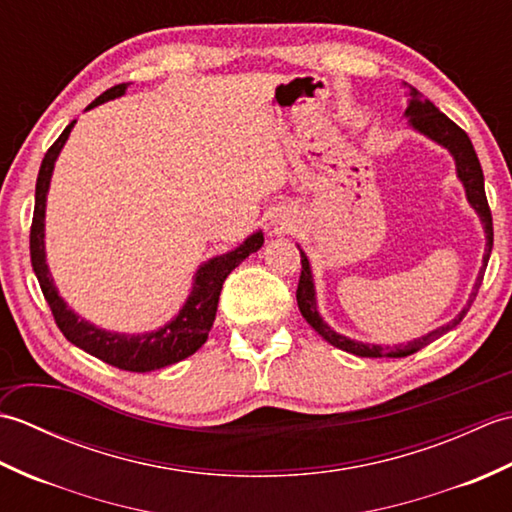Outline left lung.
Instances as JSON below:
<instances>
[{"label": "left lung", "instance_id": "1", "mask_svg": "<svg viewBox=\"0 0 512 512\" xmlns=\"http://www.w3.org/2000/svg\"><path fill=\"white\" fill-rule=\"evenodd\" d=\"M407 88H409V96H411L407 110H405V116L409 118V125L416 129V132H420L422 136L431 138L433 143H438L444 149H449V154L455 160V171H458V178L464 184L466 200H469V204L473 206L475 213L480 215V220L484 224L486 250H484V262L482 264L486 266L488 257H491V250H493V217H491V209H488V200H486V193H484V173H482V167H480V160H477L471 138L466 136L464 129L455 125L449 116H444L431 101L422 99L416 88H411V85H407ZM299 253H301V277H299V286H297V303H299V310L303 314V319H306L314 328V332H319L330 345L339 347V350H345L350 354H356V356H365V358H380V356L402 358V356H409L413 352L422 350V347L429 345L431 341L440 339L442 334H447L451 328H455V325H458L464 319V314L469 312L471 303L477 297V290H480L482 279H484V266H482L480 275H477V279H475V286H473V292L469 297V303H466V308L453 321H449L447 325H442V328H438V330L420 336V339H413L405 345H396L394 350H391V347L347 339V336L334 332L330 325L321 319V314L317 310V292H314L310 262H308V257L301 248H299Z\"/></svg>", "mask_w": 512, "mask_h": 512}]
</instances>
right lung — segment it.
Segmentation results:
<instances>
[{
	"instance_id": "add662e5",
	"label": "right lung",
	"mask_w": 512,
	"mask_h": 512,
	"mask_svg": "<svg viewBox=\"0 0 512 512\" xmlns=\"http://www.w3.org/2000/svg\"><path fill=\"white\" fill-rule=\"evenodd\" d=\"M127 85L129 83L114 85V88L103 92L99 99L88 105V110L105 101L123 96ZM74 123L76 121L65 127L63 134L54 140V145L41 160V169L37 176L35 215H32L30 226V262L39 279L43 297H46L52 310V317L57 321L65 339L72 345L81 347L83 352L101 358L107 365L125 369V372H154V369L178 363L182 358L198 352L204 341L209 339L224 279L231 275V270L242 264L250 253H257V250L262 248L264 233L257 231L246 237L244 244H239L235 250H228V253L217 255L206 264H202L198 268V273H195L191 295L184 301V306L180 308L176 317L162 325V328L145 334H121L96 328L94 323L81 319L79 314L68 308V303L59 297V290L54 286L50 268L46 264V242H43V237H46L43 235V228H46V198L50 189L52 169L61 154L65 140H68L72 132Z\"/></svg>"
}]
</instances>
